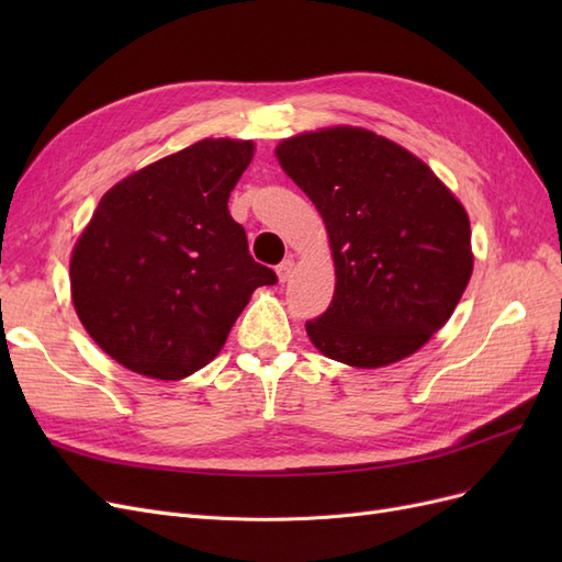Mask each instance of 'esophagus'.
Masks as SVG:
<instances>
[{
	"label": "esophagus",
	"mask_w": 562,
	"mask_h": 562,
	"mask_svg": "<svg viewBox=\"0 0 562 562\" xmlns=\"http://www.w3.org/2000/svg\"><path fill=\"white\" fill-rule=\"evenodd\" d=\"M293 271H295V260L293 258H288V260H283L279 267H277V274H279V281L283 283V281H288L293 277Z\"/></svg>",
	"instance_id": "34e87169"
}]
</instances>
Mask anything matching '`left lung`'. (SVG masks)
I'll return each mask as SVG.
<instances>
[{"mask_svg":"<svg viewBox=\"0 0 562 562\" xmlns=\"http://www.w3.org/2000/svg\"><path fill=\"white\" fill-rule=\"evenodd\" d=\"M312 199L335 260L330 307L307 335L333 361L382 368L446 326L471 279V227L431 168L382 135L335 126L277 147Z\"/></svg>","mask_w":562,"mask_h":562,"instance_id":"1","label":"left lung"}]
</instances>
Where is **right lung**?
Segmentation results:
<instances>
[{
    "instance_id": "obj_1",
    "label": "right lung",
    "mask_w": 562,
    "mask_h": 562,
    "mask_svg": "<svg viewBox=\"0 0 562 562\" xmlns=\"http://www.w3.org/2000/svg\"><path fill=\"white\" fill-rule=\"evenodd\" d=\"M250 159V140L206 138L100 199L70 285L83 328L116 363L157 380L192 375L223 349L255 288L277 283L227 209Z\"/></svg>"
}]
</instances>
